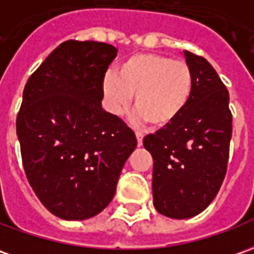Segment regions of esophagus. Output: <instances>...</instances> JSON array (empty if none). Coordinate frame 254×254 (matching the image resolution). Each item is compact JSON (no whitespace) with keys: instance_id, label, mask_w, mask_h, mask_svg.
Returning a JSON list of instances; mask_svg holds the SVG:
<instances>
[{"instance_id":"esophagus-1","label":"esophagus","mask_w":254,"mask_h":254,"mask_svg":"<svg viewBox=\"0 0 254 254\" xmlns=\"http://www.w3.org/2000/svg\"><path fill=\"white\" fill-rule=\"evenodd\" d=\"M135 137H137L138 146H141V145H142V139H144V134H142V132H137Z\"/></svg>"}]
</instances>
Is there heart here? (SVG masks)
<instances>
[{
	"mask_svg": "<svg viewBox=\"0 0 254 254\" xmlns=\"http://www.w3.org/2000/svg\"><path fill=\"white\" fill-rule=\"evenodd\" d=\"M193 90V74L187 62L160 54H135L124 59L117 74L104 77L109 109L122 115L134 97L137 119L155 130L174 123L187 108Z\"/></svg>",
	"mask_w": 254,
	"mask_h": 254,
	"instance_id": "heart-1",
	"label": "heart"
}]
</instances>
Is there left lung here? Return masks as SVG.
<instances>
[{
    "instance_id": "obj_1",
    "label": "left lung",
    "mask_w": 254,
    "mask_h": 254,
    "mask_svg": "<svg viewBox=\"0 0 254 254\" xmlns=\"http://www.w3.org/2000/svg\"><path fill=\"white\" fill-rule=\"evenodd\" d=\"M193 74L187 108L166 128L144 138L153 157V204L166 217L196 216L224 181L232 135L230 94L204 58L184 51Z\"/></svg>"
}]
</instances>
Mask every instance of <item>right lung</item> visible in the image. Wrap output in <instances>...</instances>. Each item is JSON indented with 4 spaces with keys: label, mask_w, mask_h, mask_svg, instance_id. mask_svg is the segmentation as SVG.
Returning a JSON list of instances; mask_svg holds the SVG:
<instances>
[{
    "label": "right lung",
    "mask_w": 254,
    "mask_h": 254,
    "mask_svg": "<svg viewBox=\"0 0 254 254\" xmlns=\"http://www.w3.org/2000/svg\"><path fill=\"white\" fill-rule=\"evenodd\" d=\"M117 50L69 40L27 80L17 113L26 177L37 197L64 220H87L115 196L134 131L102 109L104 77Z\"/></svg>",
    "instance_id": "obj_1"
}]
</instances>
